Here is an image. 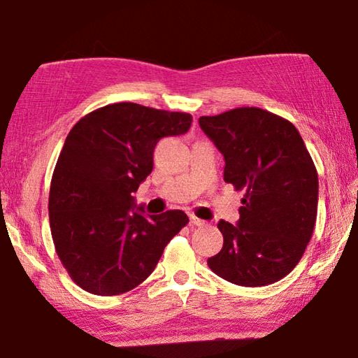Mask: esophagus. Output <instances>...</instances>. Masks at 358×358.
I'll return each instance as SVG.
<instances>
[{"label":"esophagus","instance_id":"obj_1","mask_svg":"<svg viewBox=\"0 0 358 358\" xmlns=\"http://www.w3.org/2000/svg\"><path fill=\"white\" fill-rule=\"evenodd\" d=\"M189 220H191L192 226H203V224H205L203 220H199V217L194 216V215H189Z\"/></svg>","mask_w":358,"mask_h":358}]
</instances>
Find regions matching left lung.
Listing matches in <instances>:
<instances>
[{"label":"left lung","instance_id":"1","mask_svg":"<svg viewBox=\"0 0 358 358\" xmlns=\"http://www.w3.org/2000/svg\"><path fill=\"white\" fill-rule=\"evenodd\" d=\"M199 124L224 156V181L246 191L238 222H217L224 245L208 266L238 286L280 281L300 262L317 216V171L300 132L259 107L201 117Z\"/></svg>","mask_w":358,"mask_h":358}]
</instances>
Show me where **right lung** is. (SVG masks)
<instances>
[{"instance_id":"right-lung-1","label":"right lung","mask_w":358,"mask_h":358,"mask_svg":"<svg viewBox=\"0 0 358 358\" xmlns=\"http://www.w3.org/2000/svg\"><path fill=\"white\" fill-rule=\"evenodd\" d=\"M191 123L189 113L118 102L71 129L53 171L48 220L58 257L77 286L106 296L129 292L189 222L181 210L145 215L132 192L153 171L159 138L185 134Z\"/></svg>"}]
</instances>
